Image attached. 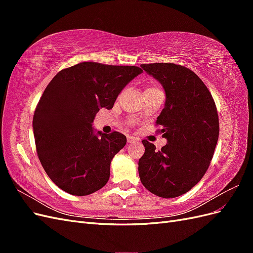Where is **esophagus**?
I'll use <instances>...</instances> for the list:
<instances>
[{
  "mask_svg": "<svg viewBox=\"0 0 253 253\" xmlns=\"http://www.w3.org/2000/svg\"><path fill=\"white\" fill-rule=\"evenodd\" d=\"M127 143H129V144H133V143H138V140H137L135 137H133V136H128L127 137Z\"/></svg>",
  "mask_w": 253,
  "mask_h": 253,
  "instance_id": "esophagus-1",
  "label": "esophagus"
}]
</instances>
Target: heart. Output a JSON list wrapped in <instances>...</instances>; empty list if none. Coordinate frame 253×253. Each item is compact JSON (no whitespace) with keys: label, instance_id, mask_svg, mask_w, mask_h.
<instances>
[{"label":"heart","instance_id":"obj_1","mask_svg":"<svg viewBox=\"0 0 253 253\" xmlns=\"http://www.w3.org/2000/svg\"><path fill=\"white\" fill-rule=\"evenodd\" d=\"M157 90H160V89L157 87L156 84H154V83H150L149 85L147 86V88H145V90H144V94H147V93H152V91H157Z\"/></svg>","mask_w":253,"mask_h":253}]
</instances>
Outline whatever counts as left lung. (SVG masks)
<instances>
[{"mask_svg": "<svg viewBox=\"0 0 253 253\" xmlns=\"http://www.w3.org/2000/svg\"><path fill=\"white\" fill-rule=\"evenodd\" d=\"M166 91L165 108L157 117L168 140L160 150L142 140L138 162L142 185L151 193L173 198L187 193L208 170L215 150L219 124L208 87L188 67L174 63L141 64Z\"/></svg>", "mask_w": 253, "mask_h": 253, "instance_id": "1", "label": "left lung"}]
</instances>
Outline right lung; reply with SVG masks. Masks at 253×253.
I'll list each match as a JSON object with an SVG mask.
<instances>
[{"label":"right lung","instance_id":"right-lung-1","mask_svg":"<svg viewBox=\"0 0 253 253\" xmlns=\"http://www.w3.org/2000/svg\"><path fill=\"white\" fill-rule=\"evenodd\" d=\"M143 71L138 66L82 62L48 83L33 119L38 156L48 177L72 195H88L110 178L113 157L125 147L119 132H94L101 108L111 110L120 91Z\"/></svg>","mask_w":253,"mask_h":253}]
</instances>
